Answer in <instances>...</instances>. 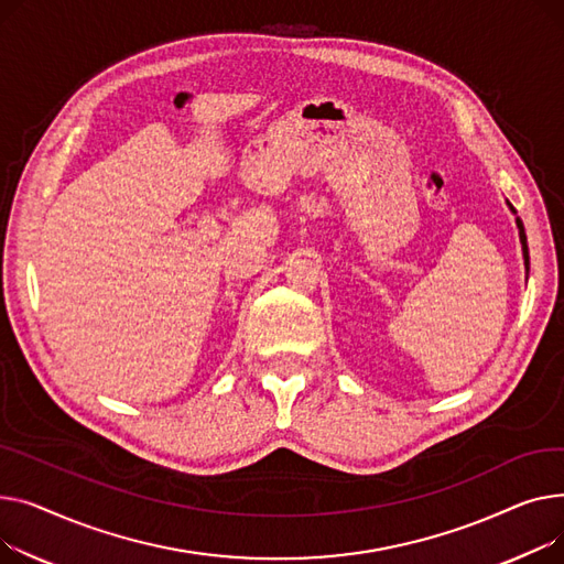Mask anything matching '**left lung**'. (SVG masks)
Returning a JSON list of instances; mask_svg holds the SVG:
<instances>
[{
	"label": "left lung",
	"instance_id": "obj_1",
	"mask_svg": "<svg viewBox=\"0 0 564 564\" xmlns=\"http://www.w3.org/2000/svg\"><path fill=\"white\" fill-rule=\"evenodd\" d=\"M510 205V203H508ZM512 209V205H510ZM514 212V209H512ZM517 227H519V239H521V248H523V259H525V269H528V246H525V231H523V223L517 218Z\"/></svg>",
	"mask_w": 564,
	"mask_h": 564
}]
</instances>
